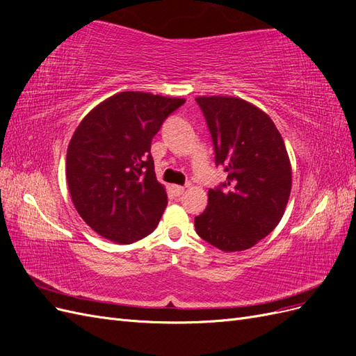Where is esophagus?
I'll return each instance as SVG.
<instances>
[{
  "instance_id": "1",
  "label": "esophagus",
  "mask_w": 356,
  "mask_h": 356,
  "mask_svg": "<svg viewBox=\"0 0 356 356\" xmlns=\"http://www.w3.org/2000/svg\"><path fill=\"white\" fill-rule=\"evenodd\" d=\"M172 191H174L175 196H181L182 193L186 191V187H182V186H172Z\"/></svg>"
}]
</instances>
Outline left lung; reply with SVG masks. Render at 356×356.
<instances>
[{"label":"left lung","mask_w":356,"mask_h":356,"mask_svg":"<svg viewBox=\"0 0 356 356\" xmlns=\"http://www.w3.org/2000/svg\"><path fill=\"white\" fill-rule=\"evenodd\" d=\"M211 132L215 163L227 179L208 191L196 233L225 252L245 251L281 221L293 182L284 139L272 118L233 96L196 98Z\"/></svg>","instance_id":"obj_1"}]
</instances>
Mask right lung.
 I'll list each match as a JSON object with an SVG mask.
<instances>
[{
    "mask_svg": "<svg viewBox=\"0 0 356 356\" xmlns=\"http://www.w3.org/2000/svg\"><path fill=\"white\" fill-rule=\"evenodd\" d=\"M186 102L145 92H120L86 115L67 152V181L75 209L90 229L129 245L157 227L166 204L156 178L152 141Z\"/></svg>",
    "mask_w": 356,
    "mask_h": 356,
    "instance_id": "add662e5",
    "label": "right lung"
}]
</instances>
